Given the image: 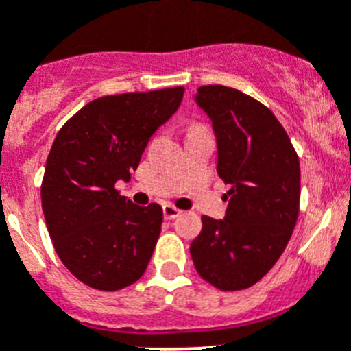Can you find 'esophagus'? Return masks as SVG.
<instances>
[{
  "mask_svg": "<svg viewBox=\"0 0 351 351\" xmlns=\"http://www.w3.org/2000/svg\"><path fill=\"white\" fill-rule=\"evenodd\" d=\"M163 215H165V219H167V221H172V219H176V217L181 215V210L173 206V204H165Z\"/></svg>",
  "mask_w": 351,
  "mask_h": 351,
  "instance_id": "obj_1",
  "label": "esophagus"
}]
</instances>
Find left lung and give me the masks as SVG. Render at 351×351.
Listing matches in <instances>:
<instances>
[{
  "mask_svg": "<svg viewBox=\"0 0 351 351\" xmlns=\"http://www.w3.org/2000/svg\"><path fill=\"white\" fill-rule=\"evenodd\" d=\"M197 104L211 118L219 178L231 184L222 221L202 215L190 245L202 280L219 291L260 282L285 251L300 215V158L273 111L228 86H202Z\"/></svg>",
  "mask_w": 351,
  "mask_h": 351,
  "instance_id": "left-lung-1",
  "label": "left lung"
}]
</instances>
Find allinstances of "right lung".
Wrapping results in <instances>:
<instances>
[{"label":"right lung","instance_id":"1","mask_svg":"<svg viewBox=\"0 0 351 351\" xmlns=\"http://www.w3.org/2000/svg\"><path fill=\"white\" fill-rule=\"evenodd\" d=\"M184 88L109 95L60 127L46 159L40 201L60 262L91 289L114 292L143 276L161 233L163 208L120 195Z\"/></svg>","mask_w":351,"mask_h":351}]
</instances>
